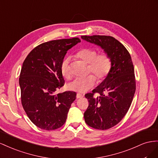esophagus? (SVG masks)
<instances>
[{
	"label": "esophagus",
	"mask_w": 158,
	"mask_h": 158,
	"mask_svg": "<svg viewBox=\"0 0 158 158\" xmlns=\"http://www.w3.org/2000/svg\"><path fill=\"white\" fill-rule=\"evenodd\" d=\"M83 97V95L82 94H80V93H77V96H76V97H77V98H82Z\"/></svg>",
	"instance_id": "34e87169"
}]
</instances>
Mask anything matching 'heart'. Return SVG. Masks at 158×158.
Listing matches in <instances>:
<instances>
[{
	"mask_svg": "<svg viewBox=\"0 0 158 158\" xmlns=\"http://www.w3.org/2000/svg\"><path fill=\"white\" fill-rule=\"evenodd\" d=\"M76 57L88 64V73H93L98 81L105 79L109 74L112 67V61L106 53H98L95 49L85 48L76 53ZM70 59L65 57L60 65L62 76L67 79L71 77L69 66ZM96 84V78L93 75H89L82 79H76L67 85L70 91L79 93H85L92 89Z\"/></svg>",
	"mask_w": 158,
	"mask_h": 158,
	"instance_id": "1",
	"label": "heart"
}]
</instances>
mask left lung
<instances>
[{
  "label": "left lung",
  "mask_w": 158,
  "mask_h": 158,
  "mask_svg": "<svg viewBox=\"0 0 158 158\" xmlns=\"http://www.w3.org/2000/svg\"><path fill=\"white\" fill-rule=\"evenodd\" d=\"M81 38L100 46L112 61L109 74L92 93L85 95L89 102L84 113L85 123L95 129H109L127 113L136 91L132 58L127 48L112 36L82 35ZM95 93L99 95L94 96Z\"/></svg>",
  "instance_id": "left-lung-1"
}]
</instances>
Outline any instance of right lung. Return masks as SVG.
<instances>
[{"instance_id":"right-lung-1","label":"right lung","mask_w":158,"mask_h":158,"mask_svg":"<svg viewBox=\"0 0 158 158\" xmlns=\"http://www.w3.org/2000/svg\"><path fill=\"white\" fill-rule=\"evenodd\" d=\"M78 38L52 40L31 50L22 64L19 78L22 106L38 128L52 130L61 127L77 94H55L64 85L60 65L67 50L80 42Z\"/></svg>"}]
</instances>
